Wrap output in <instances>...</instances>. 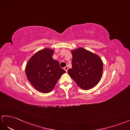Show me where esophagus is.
I'll return each mask as SVG.
<instances>
[{
	"label": "esophagus",
	"mask_w": 130,
	"mask_h": 130,
	"mask_svg": "<svg viewBox=\"0 0 130 130\" xmlns=\"http://www.w3.org/2000/svg\"><path fill=\"white\" fill-rule=\"evenodd\" d=\"M64 69L66 71V72H67V71H68V66H66V67H64Z\"/></svg>",
	"instance_id": "1"
}]
</instances>
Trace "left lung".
<instances>
[{
  "mask_svg": "<svg viewBox=\"0 0 130 130\" xmlns=\"http://www.w3.org/2000/svg\"><path fill=\"white\" fill-rule=\"evenodd\" d=\"M72 68L69 76L83 90L92 89L102 77L103 62L98 55L82 47L71 50Z\"/></svg>",
  "mask_w": 130,
  "mask_h": 130,
  "instance_id": "left-lung-1",
  "label": "left lung"
}]
</instances>
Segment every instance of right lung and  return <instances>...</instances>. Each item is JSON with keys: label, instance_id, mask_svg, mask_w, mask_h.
Masks as SVG:
<instances>
[{"label": "right lung", "instance_id": "add662e5", "mask_svg": "<svg viewBox=\"0 0 130 130\" xmlns=\"http://www.w3.org/2000/svg\"><path fill=\"white\" fill-rule=\"evenodd\" d=\"M55 51L43 48L36 52L28 60L25 73L28 80L37 91L43 93L51 91L66 71L58 61L53 59Z\"/></svg>", "mask_w": 130, "mask_h": 130}]
</instances>
